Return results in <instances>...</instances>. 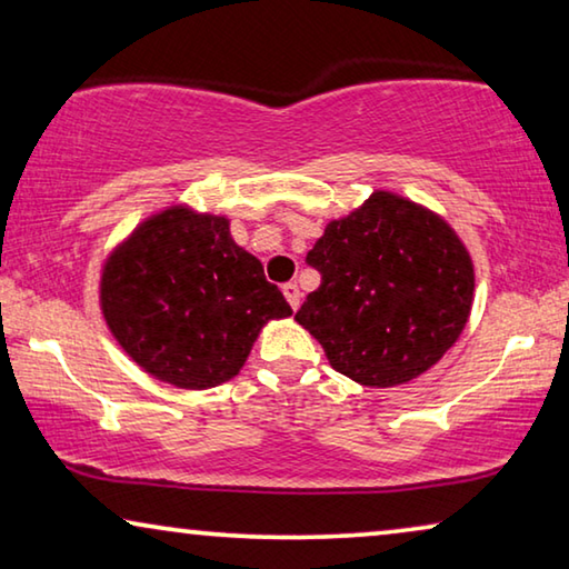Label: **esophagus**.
Segmentation results:
<instances>
[{
    "instance_id": "34e87169",
    "label": "esophagus",
    "mask_w": 569,
    "mask_h": 569,
    "mask_svg": "<svg viewBox=\"0 0 569 569\" xmlns=\"http://www.w3.org/2000/svg\"><path fill=\"white\" fill-rule=\"evenodd\" d=\"M282 292H284V297H287V302H290V308L292 310H297L300 308V287H297L295 282H287L284 287H282Z\"/></svg>"
}]
</instances>
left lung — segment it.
I'll list each match as a JSON object with an SVG mask.
<instances>
[{"instance_id": "1", "label": "left lung", "mask_w": 569, "mask_h": 569, "mask_svg": "<svg viewBox=\"0 0 569 569\" xmlns=\"http://www.w3.org/2000/svg\"><path fill=\"white\" fill-rule=\"evenodd\" d=\"M305 261L320 287L295 320L318 338L330 366L363 387L407 383L440 361L466 328L473 264L440 216L373 193L330 221Z\"/></svg>"}]
</instances>
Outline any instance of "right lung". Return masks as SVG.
<instances>
[{
    "label": "right lung",
    "instance_id": "right-lung-1",
    "mask_svg": "<svg viewBox=\"0 0 569 569\" xmlns=\"http://www.w3.org/2000/svg\"><path fill=\"white\" fill-rule=\"evenodd\" d=\"M101 310L119 346L154 379L211 389L233 379L261 326L292 308L229 221L170 208L109 257Z\"/></svg>",
    "mask_w": 569,
    "mask_h": 569
}]
</instances>
